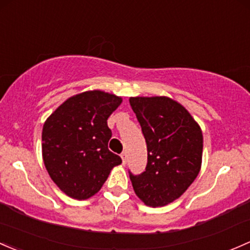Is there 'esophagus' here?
I'll return each mask as SVG.
<instances>
[{
    "instance_id": "obj_1",
    "label": "esophagus",
    "mask_w": 250,
    "mask_h": 250,
    "mask_svg": "<svg viewBox=\"0 0 250 250\" xmlns=\"http://www.w3.org/2000/svg\"><path fill=\"white\" fill-rule=\"evenodd\" d=\"M121 158H122L123 164H125V163H127V159H128L127 152H122V153H121Z\"/></svg>"
}]
</instances>
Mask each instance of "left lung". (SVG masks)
<instances>
[{"label": "left lung", "mask_w": 250, "mask_h": 250, "mask_svg": "<svg viewBox=\"0 0 250 250\" xmlns=\"http://www.w3.org/2000/svg\"><path fill=\"white\" fill-rule=\"evenodd\" d=\"M129 103L147 144L146 170L129 173L134 191L147 206H165L180 198L200 172L201 128L169 97H130Z\"/></svg>", "instance_id": "obj_1"}]
</instances>
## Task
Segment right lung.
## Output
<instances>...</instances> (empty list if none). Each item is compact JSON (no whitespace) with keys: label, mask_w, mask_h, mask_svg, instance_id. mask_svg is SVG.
Returning <instances> with one entry per match:
<instances>
[{"label":"right lung","mask_w":250,"mask_h":250,"mask_svg":"<svg viewBox=\"0 0 250 250\" xmlns=\"http://www.w3.org/2000/svg\"><path fill=\"white\" fill-rule=\"evenodd\" d=\"M121 97L101 90L70 97L46 118L42 132L43 162L51 180L64 194L86 200L103 187L122 159L107 148V118Z\"/></svg>","instance_id":"add662e5"}]
</instances>
